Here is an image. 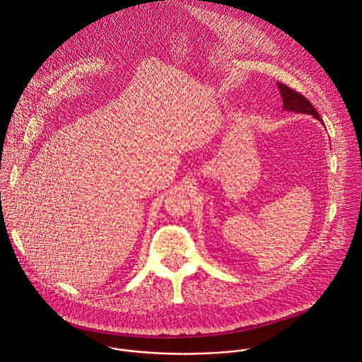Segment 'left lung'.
Instances as JSON below:
<instances>
[{"instance_id": "8db88e82", "label": "left lung", "mask_w": 362, "mask_h": 362, "mask_svg": "<svg viewBox=\"0 0 362 362\" xmlns=\"http://www.w3.org/2000/svg\"><path fill=\"white\" fill-rule=\"evenodd\" d=\"M278 88H279L281 95L284 98V109L285 110L296 112V113H302V115H313L315 119L322 122L318 112L313 106V103L309 101L303 94H300L299 91L288 87L284 83H278Z\"/></svg>"}]
</instances>
